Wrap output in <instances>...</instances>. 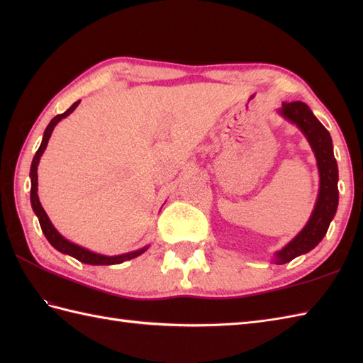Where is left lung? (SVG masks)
<instances>
[{
	"label": "left lung",
	"instance_id": "1",
	"mask_svg": "<svg viewBox=\"0 0 363 363\" xmlns=\"http://www.w3.org/2000/svg\"><path fill=\"white\" fill-rule=\"evenodd\" d=\"M277 112L293 125H296L306 135L317 159L320 173L318 198L309 221L291 242L285 245L281 251L274 252L273 262L282 265L313 250L326 235L338 206V167L334 157L333 138L328 129L315 117L309 106L303 101L282 103V107Z\"/></svg>",
	"mask_w": 363,
	"mask_h": 363
}]
</instances>
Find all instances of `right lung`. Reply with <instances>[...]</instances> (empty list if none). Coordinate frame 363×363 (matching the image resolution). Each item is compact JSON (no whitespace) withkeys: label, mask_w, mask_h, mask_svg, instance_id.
I'll use <instances>...</instances> for the list:
<instances>
[{"label":"right lung","mask_w":363,"mask_h":363,"mask_svg":"<svg viewBox=\"0 0 363 363\" xmlns=\"http://www.w3.org/2000/svg\"><path fill=\"white\" fill-rule=\"evenodd\" d=\"M81 101H76L73 103V106L70 107V109H67L64 113L60 115H56L51 121L50 125L46 126L45 133H43V138H42V143L40 146H38V150L35 152V156L33 159V164H30V206H33V211L34 213L37 215L38 218V223H40V228H42V233L45 234L46 240H48L51 243V246H54L57 251H60L62 254H68V256H72L74 259H78L79 262H82V264H89V265H117V264H123V262L126 260H130L134 259L137 256H140V254H143L146 250L150 248V246H143V248L140 250H135V251H130V252H126V254H118V256H104V254H98V252H94L90 250H86L82 248V246L76 245L70 240H67V238L59 234V230L52 226L51 220L48 218V215H46V212L43 211V207L40 204V199H38V195H37V167H38V162H40V157L43 151L46 150V145H48V140L52 134L54 128H56L57 123L68 117L76 107H78Z\"/></svg>","instance_id":"1"}]
</instances>
